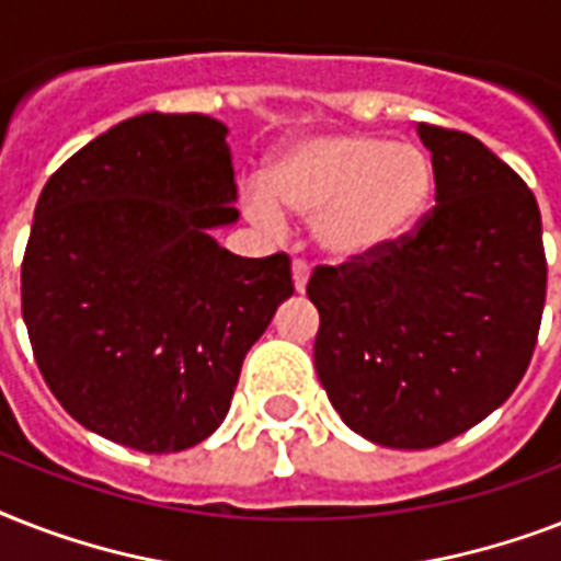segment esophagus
I'll return each mask as SVG.
<instances>
[{"instance_id":"34e87169","label":"esophagus","mask_w":561,"mask_h":561,"mask_svg":"<svg viewBox=\"0 0 561 561\" xmlns=\"http://www.w3.org/2000/svg\"><path fill=\"white\" fill-rule=\"evenodd\" d=\"M306 285H308V264L302 262V259H297V262H294V288L302 294Z\"/></svg>"}]
</instances>
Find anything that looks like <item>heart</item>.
Instances as JSON below:
<instances>
[{"instance_id":"heart-1","label":"heart","mask_w":561,"mask_h":561,"mask_svg":"<svg viewBox=\"0 0 561 561\" xmlns=\"http://www.w3.org/2000/svg\"><path fill=\"white\" fill-rule=\"evenodd\" d=\"M434 197V165L416 145L373 134H323L290 145L264 188L244 194L247 215L267 229L311 220L314 244L352 262L408 236Z\"/></svg>"}]
</instances>
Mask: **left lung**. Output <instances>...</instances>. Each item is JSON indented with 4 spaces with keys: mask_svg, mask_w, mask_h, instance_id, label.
I'll list each match as a JSON object with an SVG mask.
<instances>
[{
    "mask_svg": "<svg viewBox=\"0 0 561 561\" xmlns=\"http://www.w3.org/2000/svg\"><path fill=\"white\" fill-rule=\"evenodd\" d=\"M436 206L378 253L320 264L314 367L341 419L387 448H434L501 408L530 367L548 259L518 174L462 130L419 125Z\"/></svg>",
    "mask_w": 561,
    "mask_h": 561,
    "instance_id": "1",
    "label": "left lung"
}]
</instances>
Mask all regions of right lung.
<instances>
[{"instance_id":"add662e5","label":"right lung","mask_w":561,"mask_h":561,"mask_svg":"<svg viewBox=\"0 0 561 561\" xmlns=\"http://www.w3.org/2000/svg\"><path fill=\"white\" fill-rule=\"evenodd\" d=\"M227 127L142 113L83 145L39 192L22 317L72 419L145 454L203 443L294 294L290 259H244L209 229L238 218Z\"/></svg>"}]
</instances>
